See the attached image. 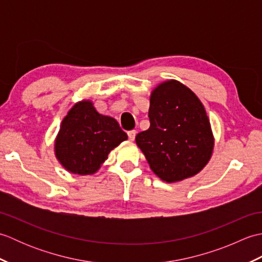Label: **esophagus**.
<instances>
[{
  "mask_svg": "<svg viewBox=\"0 0 262 262\" xmlns=\"http://www.w3.org/2000/svg\"><path fill=\"white\" fill-rule=\"evenodd\" d=\"M127 134H128V138H129L130 141H134L137 133H136V130H129V132L127 133Z\"/></svg>",
  "mask_w": 262,
  "mask_h": 262,
  "instance_id": "1",
  "label": "esophagus"
}]
</instances>
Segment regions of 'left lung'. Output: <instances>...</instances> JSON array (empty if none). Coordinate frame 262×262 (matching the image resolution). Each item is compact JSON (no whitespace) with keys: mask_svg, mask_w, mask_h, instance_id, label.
<instances>
[{"mask_svg":"<svg viewBox=\"0 0 262 262\" xmlns=\"http://www.w3.org/2000/svg\"><path fill=\"white\" fill-rule=\"evenodd\" d=\"M151 126L137 134V146L161 180L179 182L196 176L213 155L215 138L204 104L190 89L166 80L149 96Z\"/></svg>","mask_w":262,"mask_h":262,"instance_id":"1","label":"left lung"}]
</instances>
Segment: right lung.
<instances>
[{"label":"right lung","instance_id":"obj_1","mask_svg":"<svg viewBox=\"0 0 262 262\" xmlns=\"http://www.w3.org/2000/svg\"><path fill=\"white\" fill-rule=\"evenodd\" d=\"M127 138L118 121L99 114L91 100L84 99L72 105L60 122L54 152L59 164L70 173L90 176Z\"/></svg>","mask_w":262,"mask_h":262}]
</instances>
